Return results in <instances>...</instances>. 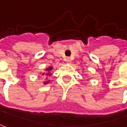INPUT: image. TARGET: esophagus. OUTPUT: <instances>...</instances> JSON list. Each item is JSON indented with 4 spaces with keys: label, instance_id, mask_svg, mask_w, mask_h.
<instances>
[{
    "label": "esophagus",
    "instance_id": "obj_1",
    "mask_svg": "<svg viewBox=\"0 0 127 127\" xmlns=\"http://www.w3.org/2000/svg\"><path fill=\"white\" fill-rule=\"evenodd\" d=\"M65 61H66L67 63H70V62H71V60H70V59H69V58H68V57H67V58H66Z\"/></svg>",
    "mask_w": 127,
    "mask_h": 127
}]
</instances>
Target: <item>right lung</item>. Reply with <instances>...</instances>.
Wrapping results in <instances>:
<instances>
[{"instance_id": "obj_1", "label": "right lung", "mask_w": 127, "mask_h": 127, "mask_svg": "<svg viewBox=\"0 0 127 127\" xmlns=\"http://www.w3.org/2000/svg\"><path fill=\"white\" fill-rule=\"evenodd\" d=\"M51 69H52V67H49V68H46V71H50ZM46 74H47V75H48V76H50V73H47ZM48 82H45V84H48Z\"/></svg>"}]
</instances>
